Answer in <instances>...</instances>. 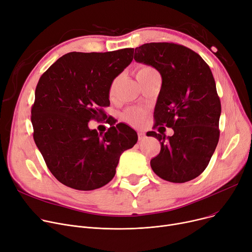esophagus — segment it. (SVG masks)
<instances>
[{"label": "esophagus", "instance_id": "esophagus-1", "mask_svg": "<svg viewBox=\"0 0 252 252\" xmlns=\"http://www.w3.org/2000/svg\"><path fill=\"white\" fill-rule=\"evenodd\" d=\"M144 138H145V134H144V133L138 132V140H139V141H142Z\"/></svg>", "mask_w": 252, "mask_h": 252}]
</instances>
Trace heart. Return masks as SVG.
Masks as SVG:
<instances>
[{
  "mask_svg": "<svg viewBox=\"0 0 252 252\" xmlns=\"http://www.w3.org/2000/svg\"><path fill=\"white\" fill-rule=\"evenodd\" d=\"M153 72H156V70L153 67L147 66V65H139L136 68V78L138 80L146 75H149L150 73H153ZM118 83H119V77L114 78L110 83L109 90H108V94L110 98L114 97ZM144 118H145V112L144 110L139 108H130L126 110L123 114V119L132 126H140L144 121Z\"/></svg>",
  "mask_w": 252,
  "mask_h": 252,
  "instance_id": "1",
  "label": "heart"
}]
</instances>
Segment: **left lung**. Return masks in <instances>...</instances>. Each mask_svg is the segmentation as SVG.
<instances>
[{
    "mask_svg": "<svg viewBox=\"0 0 252 252\" xmlns=\"http://www.w3.org/2000/svg\"><path fill=\"white\" fill-rule=\"evenodd\" d=\"M134 60L161 75L154 128L174 130L168 137L162 132L146 133L160 143L159 154L151 160L153 171L173 183L196 178L208 167L220 138V100L209 65L194 51L174 42L144 43L135 49Z\"/></svg>",
    "mask_w": 252,
    "mask_h": 252,
    "instance_id": "1",
    "label": "left lung"
}]
</instances>
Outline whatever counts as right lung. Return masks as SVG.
I'll return each instance as SVG.
<instances>
[{"label":"right lung","mask_w":252,"mask_h":252,"mask_svg":"<svg viewBox=\"0 0 252 252\" xmlns=\"http://www.w3.org/2000/svg\"><path fill=\"white\" fill-rule=\"evenodd\" d=\"M133 53L129 48L68 53L40 76L32 108L33 139L62 184L84 191L105 186L114 178L122 153L137 142L135 130L115 125L103 111L110 106V83L132 62ZM93 119H107L111 127L98 135L88 128Z\"/></svg>","instance_id":"add662e5"}]
</instances>
